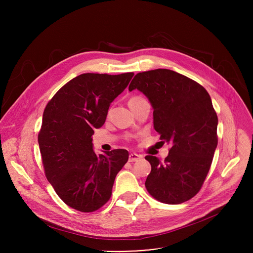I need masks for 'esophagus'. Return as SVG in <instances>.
<instances>
[{
    "mask_svg": "<svg viewBox=\"0 0 253 253\" xmlns=\"http://www.w3.org/2000/svg\"><path fill=\"white\" fill-rule=\"evenodd\" d=\"M142 156L141 155H138L136 153H131L129 155V162H135V161H138Z\"/></svg>",
    "mask_w": 253,
    "mask_h": 253,
    "instance_id": "obj_1",
    "label": "esophagus"
}]
</instances>
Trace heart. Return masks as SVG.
Masks as SVG:
<instances>
[{
	"mask_svg": "<svg viewBox=\"0 0 253 253\" xmlns=\"http://www.w3.org/2000/svg\"><path fill=\"white\" fill-rule=\"evenodd\" d=\"M141 100H143V98H141V97H132L129 100V103H136V102H139Z\"/></svg>",
	"mask_w": 253,
	"mask_h": 253,
	"instance_id": "b5f03b06",
	"label": "heart"
}]
</instances>
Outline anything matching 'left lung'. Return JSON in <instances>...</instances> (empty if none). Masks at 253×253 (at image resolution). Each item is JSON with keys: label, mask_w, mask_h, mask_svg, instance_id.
<instances>
[{"label": "left lung", "mask_w": 253, "mask_h": 253, "mask_svg": "<svg viewBox=\"0 0 253 253\" xmlns=\"http://www.w3.org/2000/svg\"><path fill=\"white\" fill-rule=\"evenodd\" d=\"M139 90L153 107V124L162 143L171 145L164 161L151 164L145 186L156 200L179 204L202 187L217 146V115L208 92L192 79L168 69L135 75L129 91Z\"/></svg>", "instance_id": "obj_1"}]
</instances>
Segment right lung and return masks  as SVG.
<instances>
[{"label": "right lung", "mask_w": 253, "mask_h": 253, "mask_svg": "<svg viewBox=\"0 0 253 253\" xmlns=\"http://www.w3.org/2000/svg\"><path fill=\"white\" fill-rule=\"evenodd\" d=\"M134 73L81 74L48 102L38 135L48 181L70 207L93 212L110 199L117 173L128 161L125 149L96 155L92 135L106 120L113 100Z\"/></svg>", "instance_id": "right-lung-1"}]
</instances>
